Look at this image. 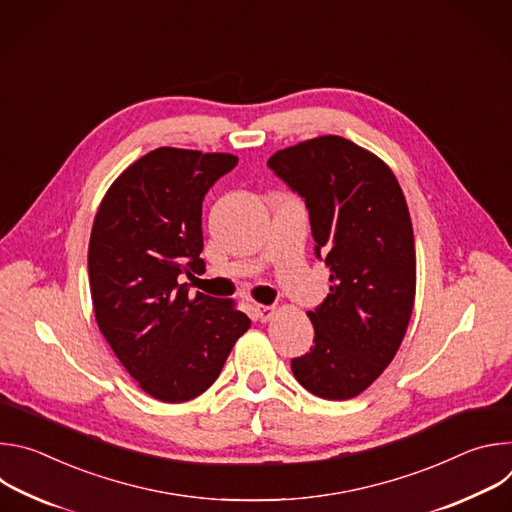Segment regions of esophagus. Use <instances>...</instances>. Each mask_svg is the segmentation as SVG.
Instances as JSON below:
<instances>
[{
	"label": "esophagus",
	"mask_w": 512,
	"mask_h": 512,
	"mask_svg": "<svg viewBox=\"0 0 512 512\" xmlns=\"http://www.w3.org/2000/svg\"><path fill=\"white\" fill-rule=\"evenodd\" d=\"M253 312H255V318H257V320L269 322V320L275 316L277 308H275V306H267V304H255Z\"/></svg>",
	"instance_id": "1"
}]
</instances>
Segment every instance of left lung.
Wrapping results in <instances>:
<instances>
[{"label": "left lung", "mask_w": 512, "mask_h": 512, "mask_svg": "<svg viewBox=\"0 0 512 512\" xmlns=\"http://www.w3.org/2000/svg\"><path fill=\"white\" fill-rule=\"evenodd\" d=\"M267 166L310 210L316 255L330 294L308 312L314 346L291 373L316 397L346 401L367 391L395 358L417 283L409 208L391 168L340 135L275 152Z\"/></svg>", "instance_id": "obj_1"}]
</instances>
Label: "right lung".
I'll list each match as a JSON object with an SVG mask.
<instances>
[{
    "label": "right lung",
    "instance_id": "add662e5",
    "mask_svg": "<svg viewBox=\"0 0 512 512\" xmlns=\"http://www.w3.org/2000/svg\"><path fill=\"white\" fill-rule=\"evenodd\" d=\"M233 154L158 148L105 192L89 241L97 326L123 369L164 403L202 395L251 320L235 300L196 291L178 275L204 271L202 200L237 166Z\"/></svg>",
    "mask_w": 512,
    "mask_h": 512
}]
</instances>
